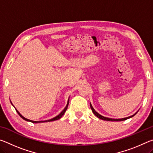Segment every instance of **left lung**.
<instances>
[{
	"label": "left lung",
	"mask_w": 153,
	"mask_h": 153,
	"mask_svg": "<svg viewBox=\"0 0 153 153\" xmlns=\"http://www.w3.org/2000/svg\"><path fill=\"white\" fill-rule=\"evenodd\" d=\"M90 108H91V109H92V111L93 113H94V115H95L96 116H97V117H98L99 119H100V120H105V121H124V120H128V119H129V118H131V117H134V116L136 114V113L135 114H134L133 115L129 116V117H126V118H122V119H111V118L105 117H104V116H102L101 115H100L99 113H98L97 112V111H96L94 109V108L92 107V105H91V103H90Z\"/></svg>",
	"instance_id": "8db88e82"
}]
</instances>
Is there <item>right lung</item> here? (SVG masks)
Segmentation results:
<instances>
[{"label":"right lung","instance_id":"obj_1","mask_svg":"<svg viewBox=\"0 0 153 153\" xmlns=\"http://www.w3.org/2000/svg\"><path fill=\"white\" fill-rule=\"evenodd\" d=\"M69 98L68 99V101H67V105H66V107H65V108H64V109L61 111V112L60 113V114H59V115H57V116H56L55 117H54V118H53V119H51V120H46V121H32V120H28V119H26L25 117H24V116H22V115H21L20 114V113L19 112V111H18L16 108H15V110H16V111L17 112V113L19 114V115L21 117H22V119H24V120H25V121H30V122H32V123H43V122H49V121H55V120H59V119H60L62 116H63V115H64V113H65V111H66V110H67V107H68V105H69ZM11 104H12V102H11ZM12 105L13 106V105L12 104ZM14 107V106H13Z\"/></svg>","mask_w":153,"mask_h":153}]
</instances>
